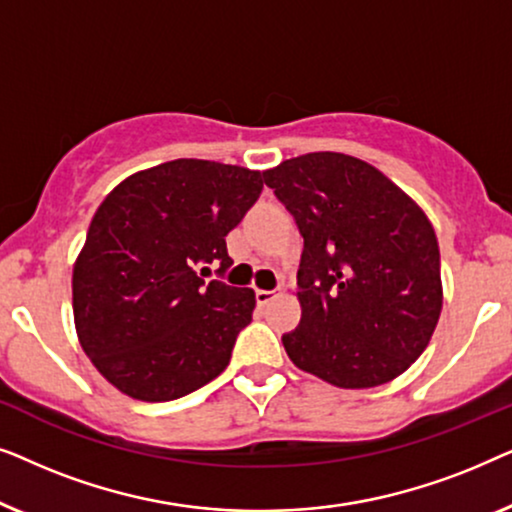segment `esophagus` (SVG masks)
I'll use <instances>...</instances> for the list:
<instances>
[{
	"mask_svg": "<svg viewBox=\"0 0 512 512\" xmlns=\"http://www.w3.org/2000/svg\"><path fill=\"white\" fill-rule=\"evenodd\" d=\"M279 296V291H265V289H256V303L261 305V307H265L270 303L272 298H277Z\"/></svg>",
	"mask_w": 512,
	"mask_h": 512,
	"instance_id": "esophagus-1",
	"label": "esophagus"
}]
</instances>
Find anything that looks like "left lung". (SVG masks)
<instances>
[{
	"mask_svg": "<svg viewBox=\"0 0 512 512\" xmlns=\"http://www.w3.org/2000/svg\"><path fill=\"white\" fill-rule=\"evenodd\" d=\"M305 240L293 366L340 389L380 387L419 359L443 310L436 230L366 160L305 153L263 172Z\"/></svg>",
	"mask_w": 512,
	"mask_h": 512,
	"instance_id": "obj_1",
	"label": "left lung"
}]
</instances>
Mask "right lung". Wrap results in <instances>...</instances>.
Returning a JSON list of instances; mask_svg holds the SVG:
<instances>
[{
  "instance_id": "obj_1",
  "label": "right lung",
  "mask_w": 512,
  "mask_h": 512,
  "mask_svg": "<svg viewBox=\"0 0 512 512\" xmlns=\"http://www.w3.org/2000/svg\"><path fill=\"white\" fill-rule=\"evenodd\" d=\"M261 188L258 170L179 158L130 174L102 200L74 261L72 310L83 352L111 387L174 401L226 370L256 293L205 284L198 268L233 263L226 235Z\"/></svg>"
}]
</instances>
